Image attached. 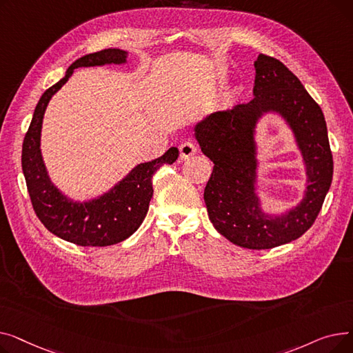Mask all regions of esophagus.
<instances>
[{
	"label": "esophagus",
	"mask_w": 353,
	"mask_h": 353,
	"mask_svg": "<svg viewBox=\"0 0 353 353\" xmlns=\"http://www.w3.org/2000/svg\"><path fill=\"white\" fill-rule=\"evenodd\" d=\"M179 148H180V159H181V160H186V159L192 157V156L196 154V152H197V145H196V143L192 141V140L184 141L183 144H180Z\"/></svg>",
	"instance_id": "1"
}]
</instances>
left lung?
<instances>
[{
    "mask_svg": "<svg viewBox=\"0 0 353 353\" xmlns=\"http://www.w3.org/2000/svg\"><path fill=\"white\" fill-rule=\"evenodd\" d=\"M253 100L216 111L194 127L203 154L213 163L205 203L214 229L232 243L272 249L301 237L316 220L333 176L325 116L299 79L279 60L259 54ZM276 110L291 125L303 153L308 186L305 197L282 216L265 215L255 194L254 127Z\"/></svg>",
    "mask_w": 353,
    "mask_h": 353,
    "instance_id": "1",
    "label": "left lung"
}]
</instances>
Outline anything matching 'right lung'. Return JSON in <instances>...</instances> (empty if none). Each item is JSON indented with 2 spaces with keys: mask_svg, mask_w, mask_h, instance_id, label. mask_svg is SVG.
I'll list each match as a JSON object with an SVG mask.
<instances>
[{
  "mask_svg": "<svg viewBox=\"0 0 353 353\" xmlns=\"http://www.w3.org/2000/svg\"><path fill=\"white\" fill-rule=\"evenodd\" d=\"M127 52L107 48L74 61L65 76L44 91L23 143V172L31 205L41 223L55 236L79 246H110L123 242L143 223L153 196V174L167 163L179 157L176 147H170L161 157L136 165L119 184L103 196L79 203L67 199L51 183L40 150L41 125L51 97L71 77L74 68L125 63Z\"/></svg>",
  "mask_w": 353,
  "mask_h": 353,
  "instance_id": "obj_1",
  "label": "right lung"
}]
</instances>
